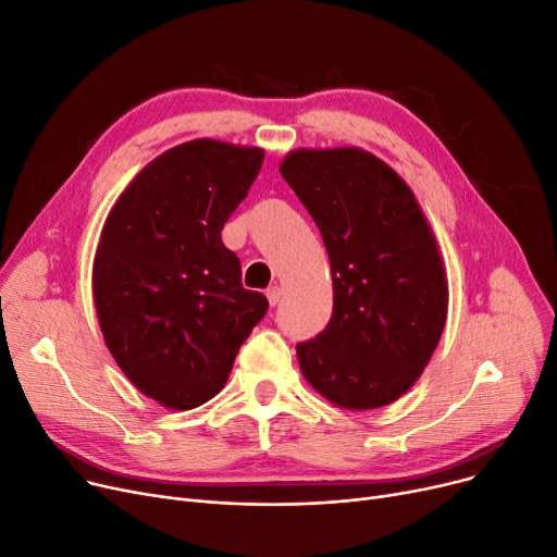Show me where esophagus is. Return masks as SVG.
I'll list each match as a JSON object with an SVG mask.
<instances>
[{"label":"esophagus","instance_id":"obj_1","mask_svg":"<svg viewBox=\"0 0 557 557\" xmlns=\"http://www.w3.org/2000/svg\"><path fill=\"white\" fill-rule=\"evenodd\" d=\"M267 298H269L271 307L280 305V300H282V288H280V286H271V288L267 290Z\"/></svg>","mask_w":557,"mask_h":557}]
</instances>
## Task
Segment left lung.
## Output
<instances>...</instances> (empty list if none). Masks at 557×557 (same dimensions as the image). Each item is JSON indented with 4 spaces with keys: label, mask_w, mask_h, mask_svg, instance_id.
Segmentation results:
<instances>
[{
    "label": "left lung",
    "mask_w": 557,
    "mask_h": 557,
    "mask_svg": "<svg viewBox=\"0 0 557 557\" xmlns=\"http://www.w3.org/2000/svg\"><path fill=\"white\" fill-rule=\"evenodd\" d=\"M330 255L327 327L298 343L307 382L366 411L411 388L443 336L447 275L413 191L361 149H298L280 164Z\"/></svg>",
    "instance_id": "obj_1"
}]
</instances>
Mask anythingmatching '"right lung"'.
I'll return each mask as SVG.
<instances>
[{"label":"right lung","mask_w":557,"mask_h":557,"mask_svg":"<svg viewBox=\"0 0 557 557\" xmlns=\"http://www.w3.org/2000/svg\"><path fill=\"white\" fill-rule=\"evenodd\" d=\"M261 162L250 146L185 141L146 164L106 219L92 267L106 345L137 391L173 411L225 386L269 309L221 242Z\"/></svg>","instance_id":"1"}]
</instances>
